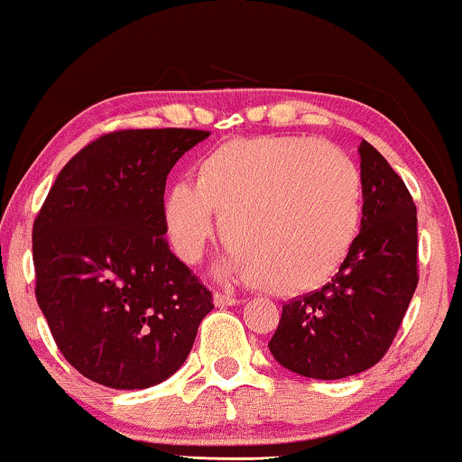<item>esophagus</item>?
Masks as SVG:
<instances>
[{"mask_svg":"<svg viewBox=\"0 0 462 462\" xmlns=\"http://www.w3.org/2000/svg\"><path fill=\"white\" fill-rule=\"evenodd\" d=\"M213 301H216V305H222V308H226V305H236V303H240V299L232 297V295L216 293V295H213Z\"/></svg>","mask_w":462,"mask_h":462,"instance_id":"obj_1","label":"esophagus"}]
</instances>
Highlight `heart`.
I'll list each match as a JSON object with an SVG mask.
<instances>
[{
  "label": "heart",
  "mask_w": 462,
  "mask_h": 462,
  "mask_svg": "<svg viewBox=\"0 0 462 462\" xmlns=\"http://www.w3.org/2000/svg\"><path fill=\"white\" fill-rule=\"evenodd\" d=\"M213 213L232 245L226 274L301 295L328 282L358 238L360 173L346 152L311 138L230 140L199 159L194 186L178 181L165 194V232L180 259L199 262Z\"/></svg>",
  "instance_id": "obj_1"
}]
</instances>
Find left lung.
Here are the masks:
<instances>
[{"label": "left lung", "mask_w": 462, "mask_h": 462, "mask_svg": "<svg viewBox=\"0 0 462 462\" xmlns=\"http://www.w3.org/2000/svg\"><path fill=\"white\" fill-rule=\"evenodd\" d=\"M360 234L322 289L282 305L268 347L281 366L335 381L387 354L419 284L417 207L385 157L362 140Z\"/></svg>", "instance_id": "8db88e82"}]
</instances>
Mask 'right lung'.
<instances>
[{
    "label": "right lung",
    "mask_w": 462,
    "mask_h": 462,
    "mask_svg": "<svg viewBox=\"0 0 462 462\" xmlns=\"http://www.w3.org/2000/svg\"><path fill=\"white\" fill-rule=\"evenodd\" d=\"M209 132L121 129L75 154L33 224L35 297L58 349L113 389L165 381L190 354L213 310L169 251L165 181Z\"/></svg>",
    "instance_id": "1"
}]
</instances>
